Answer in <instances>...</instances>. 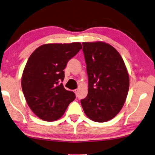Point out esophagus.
Returning <instances> with one entry per match:
<instances>
[{
	"mask_svg": "<svg viewBox=\"0 0 155 155\" xmlns=\"http://www.w3.org/2000/svg\"><path fill=\"white\" fill-rule=\"evenodd\" d=\"M74 93L76 95H77L78 93V89H75V90H74Z\"/></svg>",
	"mask_w": 155,
	"mask_h": 155,
	"instance_id": "obj_1",
	"label": "esophagus"
}]
</instances>
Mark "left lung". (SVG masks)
Masks as SVG:
<instances>
[{"label": "left lung", "mask_w": 155, "mask_h": 155, "mask_svg": "<svg viewBox=\"0 0 155 155\" xmlns=\"http://www.w3.org/2000/svg\"><path fill=\"white\" fill-rule=\"evenodd\" d=\"M88 77V95L81 103L88 118L106 122L123 107L129 88V75L119 52L102 41L84 42Z\"/></svg>", "instance_id": "obj_1"}]
</instances>
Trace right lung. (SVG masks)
<instances>
[{"label": "right lung", "instance_id": "1", "mask_svg": "<svg viewBox=\"0 0 155 155\" xmlns=\"http://www.w3.org/2000/svg\"><path fill=\"white\" fill-rule=\"evenodd\" d=\"M81 48L79 42L47 43L37 48L28 59L21 88L30 109L42 120H58L76 98L74 93L63 86V70Z\"/></svg>", "mask_w": 155, "mask_h": 155}]
</instances>
